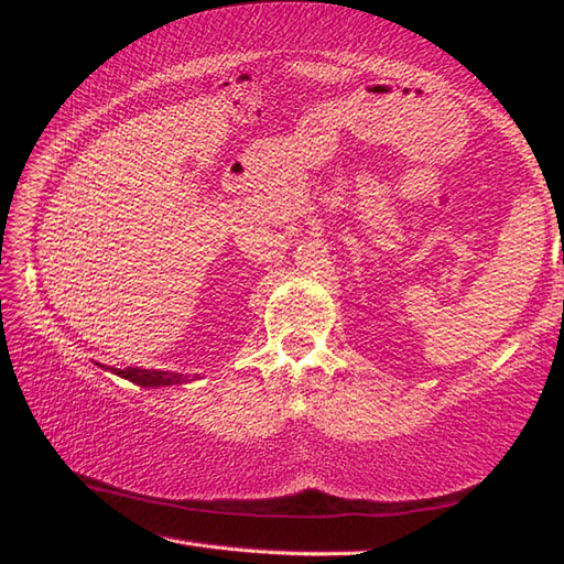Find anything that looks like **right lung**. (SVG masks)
I'll use <instances>...</instances> for the list:
<instances>
[{"label":"right lung","mask_w":564,"mask_h":564,"mask_svg":"<svg viewBox=\"0 0 564 564\" xmlns=\"http://www.w3.org/2000/svg\"><path fill=\"white\" fill-rule=\"evenodd\" d=\"M116 376H121L130 382H135L140 388H164V386H182V382L191 380L188 376L172 373V370H150V368H113ZM196 378V376H194Z\"/></svg>","instance_id":"right-lung-1"}]
</instances>
